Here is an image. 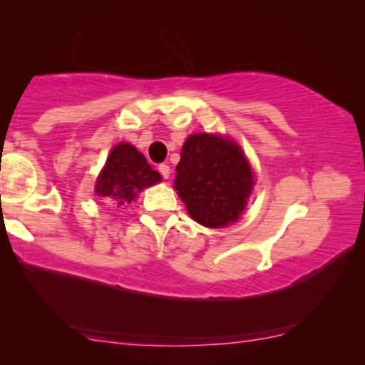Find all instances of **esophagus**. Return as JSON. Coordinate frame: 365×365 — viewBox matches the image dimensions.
<instances>
[{"label":"esophagus","mask_w":365,"mask_h":365,"mask_svg":"<svg viewBox=\"0 0 365 365\" xmlns=\"http://www.w3.org/2000/svg\"><path fill=\"white\" fill-rule=\"evenodd\" d=\"M159 173H161V176L164 179H168L169 176H171V169H169L168 164H159Z\"/></svg>","instance_id":"1"}]
</instances>
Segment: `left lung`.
<instances>
[{"instance_id": "8db88e82", "label": "left lung", "mask_w": 365, "mask_h": 365, "mask_svg": "<svg viewBox=\"0 0 365 365\" xmlns=\"http://www.w3.org/2000/svg\"><path fill=\"white\" fill-rule=\"evenodd\" d=\"M176 189L189 216L206 227L236 222L252 192L251 164L232 139L191 134L176 166Z\"/></svg>"}]
</instances>
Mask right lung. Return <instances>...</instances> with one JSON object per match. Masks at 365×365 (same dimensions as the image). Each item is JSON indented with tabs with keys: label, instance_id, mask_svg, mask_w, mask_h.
Returning a JSON list of instances; mask_svg holds the SVG:
<instances>
[{
	"label": "right lung",
	"instance_id": "obj_1",
	"mask_svg": "<svg viewBox=\"0 0 365 365\" xmlns=\"http://www.w3.org/2000/svg\"><path fill=\"white\" fill-rule=\"evenodd\" d=\"M161 174L149 166L146 158L133 144L119 143L96 179L94 192L118 206L129 204L144 187L161 182Z\"/></svg>",
	"mask_w": 365,
	"mask_h": 365
}]
</instances>
